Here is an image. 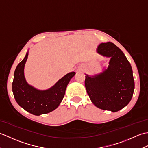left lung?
Returning a JSON list of instances; mask_svg holds the SVG:
<instances>
[{"instance_id":"1","label":"left lung","mask_w":148,"mask_h":148,"mask_svg":"<svg viewBox=\"0 0 148 148\" xmlns=\"http://www.w3.org/2000/svg\"><path fill=\"white\" fill-rule=\"evenodd\" d=\"M97 52L111 57L108 68L90 77L86 74L84 85L92 103L97 108L116 112L125 108L132 97L135 84L130 62L121 50L111 42L101 43Z\"/></svg>"}]
</instances>
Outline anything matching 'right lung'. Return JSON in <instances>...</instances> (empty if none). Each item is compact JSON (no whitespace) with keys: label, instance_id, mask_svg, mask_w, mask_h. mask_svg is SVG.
<instances>
[{"label":"right lung","instance_id":"obj_1","mask_svg":"<svg viewBox=\"0 0 148 148\" xmlns=\"http://www.w3.org/2000/svg\"><path fill=\"white\" fill-rule=\"evenodd\" d=\"M28 55L27 53L15 69L12 84L14 97L19 106L31 114L39 116L49 113L61 103L67 84L76 72L66 74L49 90H38L29 85L24 76V67Z\"/></svg>","mask_w":148,"mask_h":148}]
</instances>
